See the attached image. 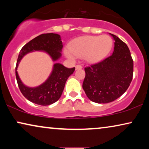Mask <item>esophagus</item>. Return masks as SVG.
Returning <instances> with one entry per match:
<instances>
[{
  "instance_id": "34e87169",
  "label": "esophagus",
  "mask_w": 149,
  "mask_h": 149,
  "mask_svg": "<svg viewBox=\"0 0 149 149\" xmlns=\"http://www.w3.org/2000/svg\"><path fill=\"white\" fill-rule=\"evenodd\" d=\"M83 68V66H81V65H77L76 66H75V69L76 70H80V69H81Z\"/></svg>"
}]
</instances>
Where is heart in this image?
Instances as JSON below:
<instances>
[{
	"label": "heart",
	"mask_w": 149,
	"mask_h": 149,
	"mask_svg": "<svg viewBox=\"0 0 149 149\" xmlns=\"http://www.w3.org/2000/svg\"><path fill=\"white\" fill-rule=\"evenodd\" d=\"M113 46V39L108 35L85 36L71 42L65 54L70 59L84 57L87 62L96 63L109 56Z\"/></svg>",
	"instance_id": "b5f03b06"
}]
</instances>
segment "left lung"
I'll return each instance as SVG.
<instances>
[{"label": "left lung", "instance_id": "obj_1", "mask_svg": "<svg viewBox=\"0 0 149 149\" xmlns=\"http://www.w3.org/2000/svg\"><path fill=\"white\" fill-rule=\"evenodd\" d=\"M115 40L113 54L96 64L85 67L83 88L94 102H111L125 92L132 81L134 62L125 42L111 34Z\"/></svg>", "mask_w": 149, "mask_h": 149}]
</instances>
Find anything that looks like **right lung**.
I'll return each mask as SVG.
<instances>
[{
    "mask_svg": "<svg viewBox=\"0 0 149 149\" xmlns=\"http://www.w3.org/2000/svg\"><path fill=\"white\" fill-rule=\"evenodd\" d=\"M62 47L59 34L47 33L36 36L22 48L16 64L15 76L20 91L29 101L41 106L50 105L58 101L62 95L67 79L74 72L75 68H66L60 63H56L45 82L36 87H28L20 80L17 71L22 58L34 51H43L49 55L53 61H56L62 56Z\"/></svg>",
    "mask_w": 149,
    "mask_h": 149,
    "instance_id": "1",
    "label": "right lung"
}]
</instances>
